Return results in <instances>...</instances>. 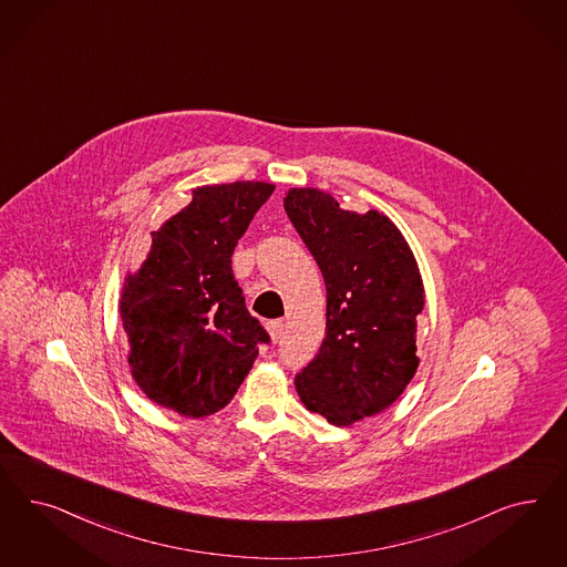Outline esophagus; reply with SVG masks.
<instances>
[{
    "instance_id": "1",
    "label": "esophagus",
    "mask_w": 567,
    "mask_h": 567,
    "mask_svg": "<svg viewBox=\"0 0 567 567\" xmlns=\"http://www.w3.org/2000/svg\"><path fill=\"white\" fill-rule=\"evenodd\" d=\"M267 331H269V336H271L274 342H279L281 336H284V321H279V319L269 321V323H267Z\"/></svg>"
}]
</instances>
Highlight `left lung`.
I'll return each mask as SVG.
<instances>
[{"label":"left lung","mask_w":567,"mask_h":567,"mask_svg":"<svg viewBox=\"0 0 567 567\" xmlns=\"http://www.w3.org/2000/svg\"><path fill=\"white\" fill-rule=\"evenodd\" d=\"M284 206L328 290L326 338L296 375V392L340 427L382 413L420 365L415 336L425 298L415 256L378 210H342L312 187H293Z\"/></svg>","instance_id":"1"}]
</instances>
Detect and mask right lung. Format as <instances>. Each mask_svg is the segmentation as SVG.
Wrapping results in <instances>:
<instances>
[{"label": "right lung", "mask_w": 567, "mask_h": 567, "mask_svg": "<svg viewBox=\"0 0 567 567\" xmlns=\"http://www.w3.org/2000/svg\"><path fill=\"white\" fill-rule=\"evenodd\" d=\"M275 185L196 187L192 202L152 231L142 269L123 286L131 375L150 401L206 417L236 396L271 338L244 302L231 255Z\"/></svg>", "instance_id": "obj_1"}]
</instances>
